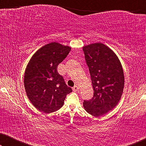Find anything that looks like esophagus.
Instances as JSON below:
<instances>
[{"mask_svg": "<svg viewBox=\"0 0 146 146\" xmlns=\"http://www.w3.org/2000/svg\"><path fill=\"white\" fill-rule=\"evenodd\" d=\"M78 89H79L78 87L77 86H74V87L72 88V90L74 91V92H75V91H77Z\"/></svg>", "mask_w": 146, "mask_h": 146, "instance_id": "1", "label": "esophagus"}]
</instances>
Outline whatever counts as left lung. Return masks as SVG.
I'll list each match as a JSON object with an SVG mask.
<instances>
[{"instance_id": "left-lung-1", "label": "left lung", "mask_w": 146, "mask_h": 146, "mask_svg": "<svg viewBox=\"0 0 146 146\" xmlns=\"http://www.w3.org/2000/svg\"><path fill=\"white\" fill-rule=\"evenodd\" d=\"M94 89L92 98L84 100L87 112L99 116L110 111L119 102L124 86V76L118 58L102 43L83 47Z\"/></svg>"}]
</instances>
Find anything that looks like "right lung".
I'll list each match as a JSON object with an SVG mask.
<instances>
[{"instance_id": "add662e5", "label": "right lung", "mask_w": 146, "mask_h": 146, "mask_svg": "<svg viewBox=\"0 0 146 146\" xmlns=\"http://www.w3.org/2000/svg\"><path fill=\"white\" fill-rule=\"evenodd\" d=\"M70 50L67 46L51 42L40 48L28 64L24 80L25 90L38 110L48 113L57 111L72 91L57 70Z\"/></svg>"}]
</instances>
